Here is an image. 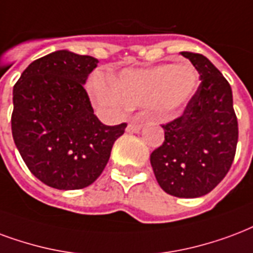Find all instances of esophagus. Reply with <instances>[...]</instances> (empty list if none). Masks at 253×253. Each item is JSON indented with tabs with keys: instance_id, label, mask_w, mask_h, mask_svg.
<instances>
[{
	"instance_id": "34e87169",
	"label": "esophagus",
	"mask_w": 253,
	"mask_h": 253,
	"mask_svg": "<svg viewBox=\"0 0 253 253\" xmlns=\"http://www.w3.org/2000/svg\"><path fill=\"white\" fill-rule=\"evenodd\" d=\"M142 128V125H139V123H130L128 126H127V132H139L141 131Z\"/></svg>"
}]
</instances>
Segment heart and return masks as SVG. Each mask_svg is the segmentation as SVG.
Masks as SVG:
<instances>
[{
	"label": "heart",
	"mask_w": 253,
	"mask_h": 253,
	"mask_svg": "<svg viewBox=\"0 0 253 253\" xmlns=\"http://www.w3.org/2000/svg\"><path fill=\"white\" fill-rule=\"evenodd\" d=\"M198 76L190 64H161L147 69H126L114 83L95 76L91 83L99 106L114 111L149 107L161 118L177 115L193 96Z\"/></svg>",
	"instance_id": "obj_1"
}]
</instances>
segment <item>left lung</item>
<instances>
[{"label": "left lung", "instance_id": "left-lung-1", "mask_svg": "<svg viewBox=\"0 0 253 253\" xmlns=\"http://www.w3.org/2000/svg\"><path fill=\"white\" fill-rule=\"evenodd\" d=\"M203 80L182 117L164 125V145L150 155L158 184L179 198L205 196L221 182L236 153L239 128L232 88L203 55L181 52Z\"/></svg>", "mask_w": 253, "mask_h": 253}]
</instances>
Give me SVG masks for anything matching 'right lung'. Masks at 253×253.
I'll use <instances>...</instances> for the list:
<instances>
[{
  "mask_svg": "<svg viewBox=\"0 0 253 253\" xmlns=\"http://www.w3.org/2000/svg\"><path fill=\"white\" fill-rule=\"evenodd\" d=\"M98 59L67 49L35 60L13 87L12 134L32 174L50 188L76 190L106 168L126 123L106 126L83 84Z\"/></svg>",
  "mask_w": 253,
  "mask_h": 253,
  "instance_id": "obj_1",
  "label": "right lung"
}]
</instances>
